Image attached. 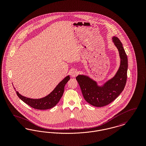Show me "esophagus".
<instances>
[{
	"label": "esophagus",
	"instance_id": "esophagus-1",
	"mask_svg": "<svg viewBox=\"0 0 146 146\" xmlns=\"http://www.w3.org/2000/svg\"><path fill=\"white\" fill-rule=\"evenodd\" d=\"M70 73L72 77H75L78 75V71L76 70H72L70 71Z\"/></svg>",
	"mask_w": 146,
	"mask_h": 146
}]
</instances>
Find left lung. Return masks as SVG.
Wrapping results in <instances>:
<instances>
[{"label":"left lung","instance_id":"1","mask_svg":"<svg viewBox=\"0 0 146 146\" xmlns=\"http://www.w3.org/2000/svg\"><path fill=\"white\" fill-rule=\"evenodd\" d=\"M120 58V66L115 76L102 85L89 76L83 74L76 77L84 99L95 107H104L113 102L125 88L128 67L127 57L123 44L117 36L112 38Z\"/></svg>","mask_w":146,"mask_h":146}]
</instances>
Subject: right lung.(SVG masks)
I'll return each instance as SVG.
<instances>
[{
  "instance_id": "1",
  "label": "right lung",
  "mask_w": 146,
  "mask_h": 146,
  "mask_svg": "<svg viewBox=\"0 0 146 146\" xmlns=\"http://www.w3.org/2000/svg\"><path fill=\"white\" fill-rule=\"evenodd\" d=\"M70 79V76L65 77L62 81L58 84L55 88L49 95L45 97L38 99L31 98L23 96L17 91L16 90L15 88L14 89L16 91L18 97L31 107L40 110H48L55 106L59 102L62 96L64 86Z\"/></svg>"
}]
</instances>
